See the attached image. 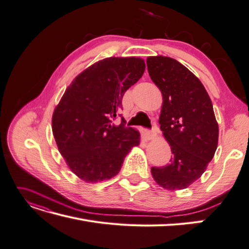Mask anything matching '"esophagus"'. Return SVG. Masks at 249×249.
Returning a JSON list of instances; mask_svg holds the SVG:
<instances>
[{
	"instance_id": "esophagus-1",
	"label": "esophagus",
	"mask_w": 249,
	"mask_h": 249,
	"mask_svg": "<svg viewBox=\"0 0 249 249\" xmlns=\"http://www.w3.org/2000/svg\"><path fill=\"white\" fill-rule=\"evenodd\" d=\"M157 137V127H154L152 130H145V138L147 141H151V140L156 139Z\"/></svg>"
}]
</instances>
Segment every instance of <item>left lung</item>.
I'll return each mask as SVG.
<instances>
[{
	"mask_svg": "<svg viewBox=\"0 0 249 249\" xmlns=\"http://www.w3.org/2000/svg\"><path fill=\"white\" fill-rule=\"evenodd\" d=\"M146 63L162 93L159 124L173 152L169 164L152 167L151 175L164 189H185L201 178L218 147L212 100L201 81L177 60L156 55Z\"/></svg>",
	"mask_w": 249,
	"mask_h": 249,
	"instance_id": "left-lung-1",
	"label": "left lung"
}]
</instances>
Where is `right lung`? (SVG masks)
<instances>
[{
	"label": "right lung",
	"instance_id": "right-lung-1",
	"mask_svg": "<svg viewBox=\"0 0 249 249\" xmlns=\"http://www.w3.org/2000/svg\"><path fill=\"white\" fill-rule=\"evenodd\" d=\"M145 61L110 56L75 76L53 113V133L60 154L72 173L87 183L117 176L126 155L140 145L131 127L111 124L122 108L127 89L141 79Z\"/></svg>",
	"mask_w": 249,
	"mask_h": 249
}]
</instances>
